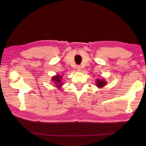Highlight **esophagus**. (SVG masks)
<instances>
[{
    "label": "esophagus",
    "instance_id": "34e87169",
    "mask_svg": "<svg viewBox=\"0 0 146 146\" xmlns=\"http://www.w3.org/2000/svg\"><path fill=\"white\" fill-rule=\"evenodd\" d=\"M76 70H77V71H80L81 70V68H80V66H76Z\"/></svg>",
    "mask_w": 146,
    "mask_h": 146
}]
</instances>
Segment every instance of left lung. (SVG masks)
Masks as SVG:
<instances>
[{
  "label": "left lung",
  "instance_id": "1",
  "mask_svg": "<svg viewBox=\"0 0 146 146\" xmlns=\"http://www.w3.org/2000/svg\"><path fill=\"white\" fill-rule=\"evenodd\" d=\"M96 80H97L96 81V84H97L96 86L99 88L104 87L106 84V83H107L106 81L104 80V79H97Z\"/></svg>",
  "mask_w": 146,
  "mask_h": 146
}]
</instances>
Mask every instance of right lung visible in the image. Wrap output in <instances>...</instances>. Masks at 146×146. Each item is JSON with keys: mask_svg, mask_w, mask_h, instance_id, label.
Segmentation results:
<instances>
[{"mask_svg": "<svg viewBox=\"0 0 146 146\" xmlns=\"http://www.w3.org/2000/svg\"><path fill=\"white\" fill-rule=\"evenodd\" d=\"M61 79H62V76L58 75H56L55 76H54L51 78V80H52L53 82L55 84L56 87L58 88V89H60L61 88V86H62V83L61 82Z\"/></svg>", "mask_w": 146, "mask_h": 146, "instance_id": "obj_1", "label": "right lung"}]
</instances>
